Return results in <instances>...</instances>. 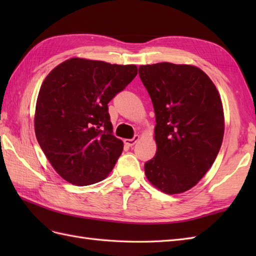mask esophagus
Segmentation results:
<instances>
[{"label": "esophagus", "instance_id": "esophagus-1", "mask_svg": "<svg viewBox=\"0 0 256 256\" xmlns=\"http://www.w3.org/2000/svg\"><path fill=\"white\" fill-rule=\"evenodd\" d=\"M138 140H140L138 135H135V136H134L133 138H125V140H124V143L126 144L128 146H133L135 143L138 142Z\"/></svg>", "mask_w": 256, "mask_h": 256}]
</instances>
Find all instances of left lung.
I'll list each match as a JSON object with an SVG mask.
<instances>
[{
    "mask_svg": "<svg viewBox=\"0 0 256 256\" xmlns=\"http://www.w3.org/2000/svg\"><path fill=\"white\" fill-rule=\"evenodd\" d=\"M153 102L156 155L145 162L150 184L165 194L192 188L214 164L224 133L219 92L202 70L158 62L138 68Z\"/></svg>",
    "mask_w": 256,
    "mask_h": 256,
    "instance_id": "8db88e82",
    "label": "left lung"
}]
</instances>
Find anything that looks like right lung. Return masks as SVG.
I'll return each instance as SVG.
<instances>
[{
	"label": "right lung",
	"instance_id": "add662e5",
	"mask_svg": "<svg viewBox=\"0 0 256 256\" xmlns=\"http://www.w3.org/2000/svg\"><path fill=\"white\" fill-rule=\"evenodd\" d=\"M135 64L72 58L52 69L38 94L35 133L64 180L78 186L104 179L122 154L108 103L136 77Z\"/></svg>",
	"mask_w": 256,
	"mask_h": 256
}]
</instances>
